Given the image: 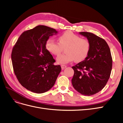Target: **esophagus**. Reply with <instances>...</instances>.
<instances>
[{
	"label": "esophagus",
	"mask_w": 123,
	"mask_h": 123,
	"mask_svg": "<svg viewBox=\"0 0 123 123\" xmlns=\"http://www.w3.org/2000/svg\"><path fill=\"white\" fill-rule=\"evenodd\" d=\"M61 67H62V69H64L65 68H66L67 67V66H66V65H61Z\"/></svg>",
	"instance_id": "obj_1"
}]
</instances>
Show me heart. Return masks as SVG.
Segmentation results:
<instances>
[{
	"instance_id": "obj_1",
	"label": "heart",
	"mask_w": 123,
	"mask_h": 123,
	"mask_svg": "<svg viewBox=\"0 0 123 123\" xmlns=\"http://www.w3.org/2000/svg\"><path fill=\"white\" fill-rule=\"evenodd\" d=\"M65 49L64 55L56 58L57 62L60 64H66L75 61L80 62L87 57L91 48V43L87 39L82 38L71 31H67L59 37V42L52 38L48 39L46 42L47 50L52 55H58Z\"/></svg>"
}]
</instances>
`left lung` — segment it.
<instances>
[{
    "label": "left lung",
    "instance_id": "obj_1",
    "mask_svg": "<svg viewBox=\"0 0 123 123\" xmlns=\"http://www.w3.org/2000/svg\"><path fill=\"white\" fill-rule=\"evenodd\" d=\"M91 43L90 52L85 60L72 68L74 88L81 94L91 96L105 87L111 74L112 60L106 42L93 33L80 32Z\"/></svg>",
    "mask_w": 123,
    "mask_h": 123
}]
</instances>
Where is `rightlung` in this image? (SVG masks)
<instances>
[{
    "instance_id": "add662e5",
    "label": "right lung",
    "mask_w": 123,
    "mask_h": 123,
    "mask_svg": "<svg viewBox=\"0 0 123 123\" xmlns=\"http://www.w3.org/2000/svg\"><path fill=\"white\" fill-rule=\"evenodd\" d=\"M57 33L55 29L39 25L24 31L13 47L12 61L19 83L36 93L48 91L55 85L61 71L60 65L46 48L50 36Z\"/></svg>"
}]
</instances>
